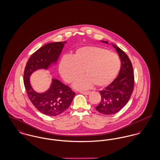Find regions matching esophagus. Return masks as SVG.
<instances>
[{
    "mask_svg": "<svg viewBox=\"0 0 160 160\" xmlns=\"http://www.w3.org/2000/svg\"><path fill=\"white\" fill-rule=\"evenodd\" d=\"M80 92L81 94H84V95H88V94L90 93L89 91H84V92L80 91Z\"/></svg>",
    "mask_w": 160,
    "mask_h": 160,
    "instance_id": "34e87169",
    "label": "esophagus"
}]
</instances>
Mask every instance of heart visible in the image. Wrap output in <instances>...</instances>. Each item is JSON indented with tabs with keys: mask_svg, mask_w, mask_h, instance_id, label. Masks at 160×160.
<instances>
[{
	"mask_svg": "<svg viewBox=\"0 0 160 160\" xmlns=\"http://www.w3.org/2000/svg\"><path fill=\"white\" fill-rule=\"evenodd\" d=\"M120 67V59L116 53L99 47L86 46L77 50L72 57H63L59 70L68 83H74L84 71L86 77L76 82L74 87L85 89L93 84L97 87L108 85L118 74Z\"/></svg>",
	"mask_w": 160,
	"mask_h": 160,
	"instance_id": "1",
	"label": "heart"
}]
</instances>
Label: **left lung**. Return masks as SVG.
Instances as JSON below:
<instances>
[{
    "instance_id": "left-lung-1",
    "label": "left lung",
    "mask_w": 160,
    "mask_h": 160,
    "mask_svg": "<svg viewBox=\"0 0 160 160\" xmlns=\"http://www.w3.org/2000/svg\"><path fill=\"white\" fill-rule=\"evenodd\" d=\"M108 44L107 41H101ZM121 58V66L118 77L103 90L100 91L101 100L96 110L111 115L122 109L130 98L134 88V75L132 62L122 50L112 44Z\"/></svg>"
}]
</instances>
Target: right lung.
Instances as JSON below:
<instances>
[{"instance_id":"1","label":"right lung","mask_w":160,"mask_h":160,"mask_svg":"<svg viewBox=\"0 0 160 160\" xmlns=\"http://www.w3.org/2000/svg\"><path fill=\"white\" fill-rule=\"evenodd\" d=\"M66 43L51 42L44 45L32 54L27 62L24 73V83L28 97L37 110L50 116L62 114L70 106L75 93L71 88L55 78L52 79L49 89L43 93L35 92L30 83V76L39 69H48L56 63Z\"/></svg>"}]
</instances>
